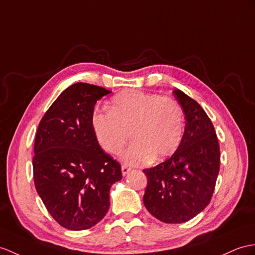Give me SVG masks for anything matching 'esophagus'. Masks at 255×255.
Segmentation results:
<instances>
[{
  "instance_id": "esophagus-1",
  "label": "esophagus",
  "mask_w": 255,
  "mask_h": 255,
  "mask_svg": "<svg viewBox=\"0 0 255 255\" xmlns=\"http://www.w3.org/2000/svg\"><path fill=\"white\" fill-rule=\"evenodd\" d=\"M121 171H122V175H128V173H129V171H131V167H128V165H126V164H123L122 166H121Z\"/></svg>"
}]
</instances>
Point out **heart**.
<instances>
[{
  "label": "heart",
  "instance_id": "heart-1",
  "mask_svg": "<svg viewBox=\"0 0 255 255\" xmlns=\"http://www.w3.org/2000/svg\"><path fill=\"white\" fill-rule=\"evenodd\" d=\"M109 111H95L92 126L105 151L118 153L128 140L133 144L121 154L128 165L145 164L170 157L182 140L185 117L175 99L140 91L116 95Z\"/></svg>",
  "mask_w": 255,
  "mask_h": 255
}]
</instances>
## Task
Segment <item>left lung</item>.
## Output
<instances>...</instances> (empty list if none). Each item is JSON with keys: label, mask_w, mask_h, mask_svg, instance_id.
Masks as SVG:
<instances>
[{"label": "left lung", "mask_w": 255, "mask_h": 255, "mask_svg": "<svg viewBox=\"0 0 255 255\" xmlns=\"http://www.w3.org/2000/svg\"><path fill=\"white\" fill-rule=\"evenodd\" d=\"M185 115V131L172 156L144 170V204L167 224L191 220L210 203L220 171V146L210 118L201 106L179 90L173 91Z\"/></svg>", "instance_id": "left-lung-1"}]
</instances>
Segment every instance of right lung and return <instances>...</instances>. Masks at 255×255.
Masks as SVG:
<instances>
[{"label": "right lung", "mask_w": 255, "mask_h": 255, "mask_svg": "<svg viewBox=\"0 0 255 255\" xmlns=\"http://www.w3.org/2000/svg\"><path fill=\"white\" fill-rule=\"evenodd\" d=\"M111 93L76 83L66 89L39 124L32 160L35 189L53 219L70 231L89 229L109 210L121 165L99 146L92 126L98 99Z\"/></svg>", "instance_id": "obj_1"}]
</instances>
